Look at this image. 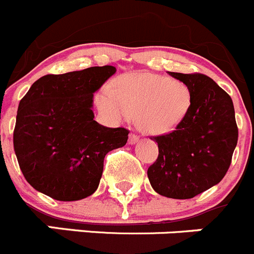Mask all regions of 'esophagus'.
Here are the masks:
<instances>
[{"instance_id": "obj_1", "label": "esophagus", "mask_w": 254, "mask_h": 254, "mask_svg": "<svg viewBox=\"0 0 254 254\" xmlns=\"http://www.w3.org/2000/svg\"><path fill=\"white\" fill-rule=\"evenodd\" d=\"M138 140H139V136L136 134H132L131 132V134L129 135V144H131L132 145V144H135Z\"/></svg>"}]
</instances>
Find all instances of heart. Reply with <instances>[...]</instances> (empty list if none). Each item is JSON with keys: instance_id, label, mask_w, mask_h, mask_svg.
I'll list each match as a JSON object with an SVG mask.
<instances>
[{"instance_id": "b5f03b06", "label": "heart", "mask_w": 254, "mask_h": 254, "mask_svg": "<svg viewBox=\"0 0 254 254\" xmlns=\"http://www.w3.org/2000/svg\"><path fill=\"white\" fill-rule=\"evenodd\" d=\"M99 111L111 123L135 116L145 134L162 135L173 131L190 110L191 94L181 80L162 75H127L116 79L110 89L95 96Z\"/></svg>"}]
</instances>
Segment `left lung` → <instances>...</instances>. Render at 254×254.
Returning <instances> with one entry per match:
<instances>
[{"label":"left lung","instance_id":"8db88e82","mask_svg":"<svg viewBox=\"0 0 254 254\" xmlns=\"http://www.w3.org/2000/svg\"><path fill=\"white\" fill-rule=\"evenodd\" d=\"M169 73L190 90V110L172 132L151 138L159 155L148 168V178L160 195L189 199L223 179L238 141V127L231 96L209 76Z\"/></svg>","mask_w":254,"mask_h":254}]
</instances>
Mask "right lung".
<instances>
[{
    "mask_svg": "<svg viewBox=\"0 0 254 254\" xmlns=\"http://www.w3.org/2000/svg\"><path fill=\"white\" fill-rule=\"evenodd\" d=\"M116 72L114 66L45 75L18 105L13 149L26 181L63 202L98 189L104 158L127 144L129 130L94 120L92 96Z\"/></svg>",
    "mask_w": 254,
    "mask_h": 254,
    "instance_id": "1",
    "label": "right lung"
}]
</instances>
